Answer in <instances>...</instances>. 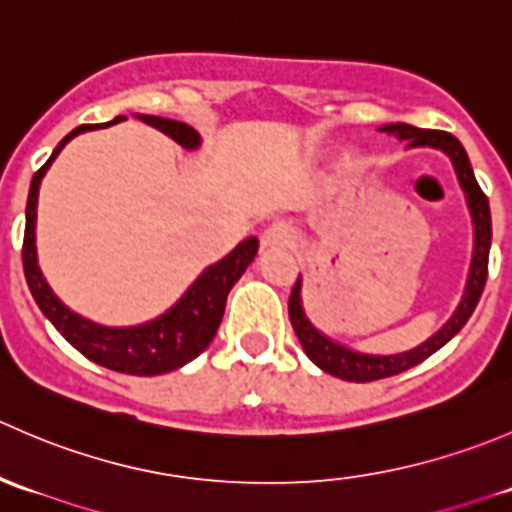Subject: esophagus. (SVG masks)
<instances>
[{
	"instance_id": "obj_1",
	"label": "esophagus",
	"mask_w": 512,
	"mask_h": 512,
	"mask_svg": "<svg viewBox=\"0 0 512 512\" xmlns=\"http://www.w3.org/2000/svg\"><path fill=\"white\" fill-rule=\"evenodd\" d=\"M262 242V250L270 252V250H287V247H294V242H297V235H294V230L285 223H275L267 227L265 232H262L260 237Z\"/></svg>"
}]
</instances>
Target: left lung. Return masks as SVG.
Instances as JSON below:
<instances>
[{
    "mask_svg": "<svg viewBox=\"0 0 512 512\" xmlns=\"http://www.w3.org/2000/svg\"><path fill=\"white\" fill-rule=\"evenodd\" d=\"M379 131L389 133V136H396L399 141H406V148H436V151L446 153L448 160L453 163V170H456V178L458 183H461L463 195H466L468 213H471L473 257H471V270H468L466 289H463V297L461 302H458L456 312H453L451 317H448V322L443 324L438 332H433L426 342H421L418 347L409 349V352H396V354L356 352V349L347 347V344H339L337 339L327 337L322 329L314 327L312 319H309L307 312H304L302 275H299L297 285L292 287V294H289V322H292V329L294 334H297L299 344H302L304 354H307L319 369L327 371V374L337 376V379H344V381H356V384L401 374V371L421 364L423 359H428L433 352H438L443 344H448L458 332H461L463 324L471 319L480 294H483L485 280H488L490 237H493L488 198H485V193L480 190L476 175H473L466 148L461 146V141H458L456 136H451V133L446 131L416 128V126H409V123H386V126L379 128Z\"/></svg>",
    "mask_w": 512,
    "mask_h": 512,
    "instance_id": "1",
    "label": "left lung"
}]
</instances>
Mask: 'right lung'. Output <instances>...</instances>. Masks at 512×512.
I'll use <instances>...</instances> for the list:
<instances>
[{"instance_id":"1","label":"right lung","mask_w":512,"mask_h":512,"mask_svg":"<svg viewBox=\"0 0 512 512\" xmlns=\"http://www.w3.org/2000/svg\"><path fill=\"white\" fill-rule=\"evenodd\" d=\"M136 118H141L143 123L173 138L185 151H195L203 143L200 141V133L193 126H188V123L173 121V118L143 116V113H136ZM118 121H126V118L118 116L111 123ZM96 128L98 126L74 128L69 136L61 138L51 158L34 173L32 185H29L27 227H24L22 247L24 277H27L29 292H32L44 317L86 359L96 361V364L106 366V369L121 371V374H168V371H175L188 364V361H193L195 356L203 354L210 347L220 322H223L227 294H230L232 285L240 280L242 272L250 267V262L255 260L260 240L247 237L235 250L227 252L223 260L205 267L198 275V280L185 289L183 297L173 307L165 309L160 317L151 319V322L133 324V327H106V324L91 322V319L76 314L74 309H69L56 297L54 289L49 287V282L41 275L39 260H36V203H39L41 180H44L46 170H49L56 156L64 151L66 143L74 136H79V133L96 131Z\"/></svg>"}]
</instances>
